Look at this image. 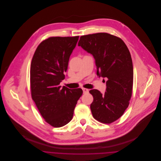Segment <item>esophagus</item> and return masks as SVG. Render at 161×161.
Here are the masks:
<instances>
[{"instance_id": "obj_1", "label": "esophagus", "mask_w": 161, "mask_h": 161, "mask_svg": "<svg viewBox=\"0 0 161 161\" xmlns=\"http://www.w3.org/2000/svg\"><path fill=\"white\" fill-rule=\"evenodd\" d=\"M83 91V93H87L89 92V90L87 89H86V88H83L82 89Z\"/></svg>"}]
</instances>
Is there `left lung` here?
<instances>
[{
    "label": "left lung",
    "instance_id": "obj_1",
    "mask_svg": "<svg viewBox=\"0 0 161 161\" xmlns=\"http://www.w3.org/2000/svg\"><path fill=\"white\" fill-rule=\"evenodd\" d=\"M78 46L92 54L97 74L107 78L104 94L97 89L89 92L93 97L92 115L101 123H113L129 106L133 82V68L129 50L123 40L108 33L83 36Z\"/></svg>",
    "mask_w": 161,
    "mask_h": 161
}]
</instances>
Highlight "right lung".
Listing matches in <instances>:
<instances>
[{"mask_svg": "<svg viewBox=\"0 0 161 161\" xmlns=\"http://www.w3.org/2000/svg\"><path fill=\"white\" fill-rule=\"evenodd\" d=\"M78 38L49 37L38 45L31 61L32 98L46 122L55 127H63L71 121L83 94L80 88L70 89L60 86Z\"/></svg>", "mask_w": 161, "mask_h": 161, "instance_id": "right-lung-1", "label": "right lung"}]
</instances>
